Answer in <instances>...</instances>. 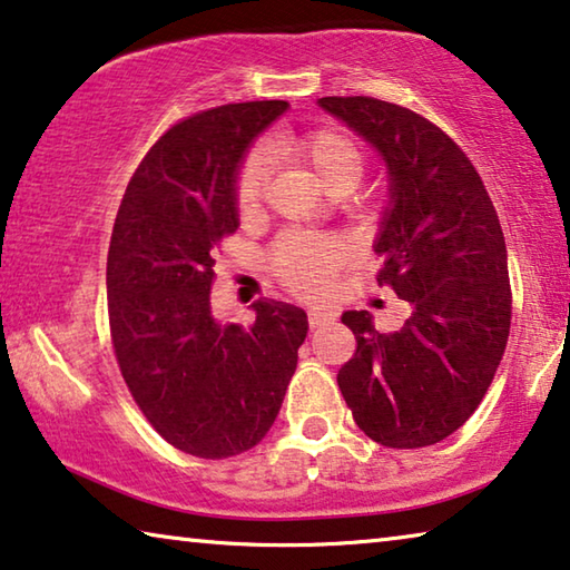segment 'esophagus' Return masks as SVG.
Segmentation results:
<instances>
[{"instance_id": "esophagus-1", "label": "esophagus", "mask_w": 570, "mask_h": 570, "mask_svg": "<svg viewBox=\"0 0 570 570\" xmlns=\"http://www.w3.org/2000/svg\"><path fill=\"white\" fill-rule=\"evenodd\" d=\"M309 327L314 330V327H322V324H327V322H332L334 320V314L330 312V309H322V306H312L309 312Z\"/></svg>"}]
</instances>
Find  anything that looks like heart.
I'll use <instances>...</instances> for the list:
<instances>
[{"label": "heart", "mask_w": 570, "mask_h": 570, "mask_svg": "<svg viewBox=\"0 0 570 570\" xmlns=\"http://www.w3.org/2000/svg\"><path fill=\"white\" fill-rule=\"evenodd\" d=\"M271 151L292 159L294 165L306 167L320 185L334 189H355L365 175V155L350 134L340 129H317L304 137L271 141ZM266 159L264 155H250L238 175V207L243 215L256 213L264 195ZM347 256L345 243L314 233H292L276 240L271 248V264L284 282L299 294H317L327 288L332 276L337 274Z\"/></svg>", "instance_id": "heart-1"}]
</instances>
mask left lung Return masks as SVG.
<instances>
[{
  "label": "left lung",
  "mask_w": 570,
  "mask_h": 570,
  "mask_svg": "<svg viewBox=\"0 0 570 570\" xmlns=\"http://www.w3.org/2000/svg\"><path fill=\"white\" fill-rule=\"evenodd\" d=\"M317 104L383 159L377 284L411 304V317L391 334L377 332L365 309L342 314L357 352L340 370V391L377 444H439L476 411L508 345L512 299L500 220L472 161L423 116L367 96Z\"/></svg>",
  "instance_id": "8db88e82"
}]
</instances>
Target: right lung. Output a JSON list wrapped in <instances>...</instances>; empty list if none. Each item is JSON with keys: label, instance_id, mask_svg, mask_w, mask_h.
<instances>
[{"label": "right lung", "instance_id": "1", "mask_svg": "<svg viewBox=\"0 0 570 570\" xmlns=\"http://www.w3.org/2000/svg\"><path fill=\"white\" fill-rule=\"evenodd\" d=\"M286 101L195 114L161 137L116 215L106 264L121 375L171 446L225 459L274 426L309 330L302 306L258 299L243 327L213 314L215 246L240 225L238 171Z\"/></svg>", "mask_w": 570, "mask_h": 570}]
</instances>
